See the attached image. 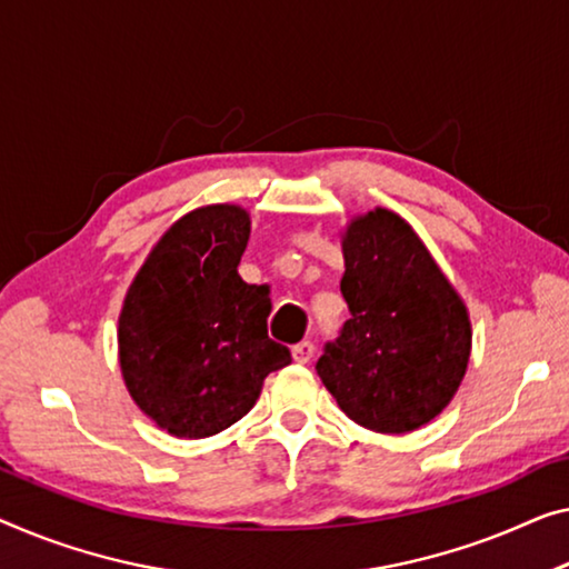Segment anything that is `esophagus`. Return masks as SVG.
<instances>
[{"label":"esophagus","instance_id":"34e87169","mask_svg":"<svg viewBox=\"0 0 569 569\" xmlns=\"http://www.w3.org/2000/svg\"><path fill=\"white\" fill-rule=\"evenodd\" d=\"M291 355H293L296 362L307 366V362L313 358V342H309V339H303V342L291 347Z\"/></svg>","mask_w":569,"mask_h":569}]
</instances>
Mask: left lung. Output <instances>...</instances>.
Returning a JSON list of instances; mask_svg holds the SVG:
<instances>
[{"label":"left lung","mask_w":569,"mask_h":569,"mask_svg":"<svg viewBox=\"0 0 569 569\" xmlns=\"http://www.w3.org/2000/svg\"><path fill=\"white\" fill-rule=\"evenodd\" d=\"M339 283L350 319L317 372L360 427L401 435L437 417L462 383L470 319L423 242L388 209L347 227Z\"/></svg>","instance_id":"8db88e82"}]
</instances>
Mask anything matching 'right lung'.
<instances>
[{"instance_id":"1","label":"right lung","mask_w":569,"mask_h":569,"mask_svg":"<svg viewBox=\"0 0 569 569\" xmlns=\"http://www.w3.org/2000/svg\"><path fill=\"white\" fill-rule=\"evenodd\" d=\"M248 211L230 203L186 214L140 268L120 313L127 391L176 437L201 439L256 406L268 372L291 350L268 337L270 286L244 283L237 266Z\"/></svg>"}]
</instances>
